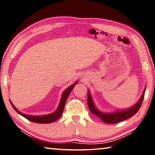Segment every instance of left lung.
<instances>
[{
	"mask_svg": "<svg viewBox=\"0 0 155 155\" xmlns=\"http://www.w3.org/2000/svg\"><path fill=\"white\" fill-rule=\"evenodd\" d=\"M145 89L144 92H143V94L141 98H140V100H139V102H137L136 105H134V106H132L131 108L129 109L124 110L118 111L116 112H112V113L108 114L103 113L102 112H100L96 108H95L94 102H93V100L91 99V95H90V94L88 92V94H87V104H88L89 110L91 111V113L95 114L98 117H100L103 122L106 123L114 124V123L123 121V120L127 119L129 118L134 116V115L135 114H136L137 111L139 110V109L142 106L143 100H144Z\"/></svg>",
	"mask_w": 155,
	"mask_h": 155,
	"instance_id": "left-lung-1",
	"label": "left lung"
}]
</instances>
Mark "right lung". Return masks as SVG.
Segmentation results:
<instances>
[{
	"mask_svg": "<svg viewBox=\"0 0 155 155\" xmlns=\"http://www.w3.org/2000/svg\"><path fill=\"white\" fill-rule=\"evenodd\" d=\"M77 83V82H76L74 85H71L69 87L68 89L65 90V91L63 93L62 96H61V100H60V105L58 106V108L56 110L55 112H53V113H51L50 114H47V115H43V116H32V115H28V114H24L21 112H19L18 110H17L16 108H15L12 103L11 102V104L14 110L18 112V114H19L21 116H23L24 117L26 118L30 121H32L34 123H51L55 121L56 120H58L59 118L61 117V115L62 114L63 111H64V106H65V104L66 102V100L68 99V97L69 96V95L70 94V92L72 90V89L74 88V87L76 85V84Z\"/></svg>",
	"mask_w": 155,
	"mask_h": 155,
	"instance_id": "right-lung-1",
	"label": "right lung"
}]
</instances>
